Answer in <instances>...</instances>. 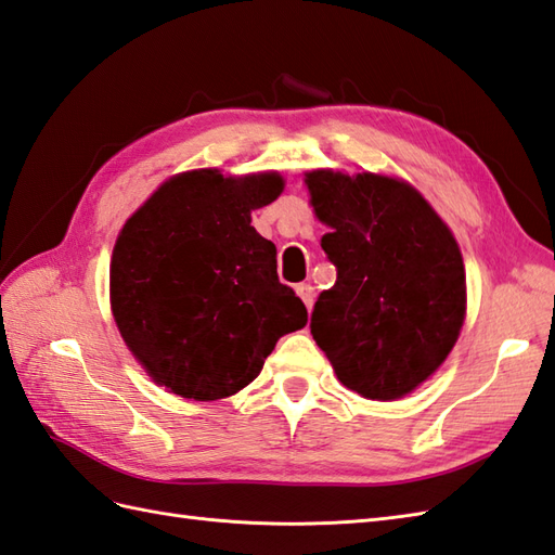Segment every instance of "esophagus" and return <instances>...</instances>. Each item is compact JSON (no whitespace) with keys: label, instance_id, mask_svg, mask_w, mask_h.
I'll use <instances>...</instances> for the list:
<instances>
[{"label":"esophagus","instance_id":"esophagus-1","mask_svg":"<svg viewBox=\"0 0 555 555\" xmlns=\"http://www.w3.org/2000/svg\"><path fill=\"white\" fill-rule=\"evenodd\" d=\"M295 293L300 295V300L307 305V309H312V305H314V288L309 286V283H298V286H295Z\"/></svg>","mask_w":555,"mask_h":555}]
</instances>
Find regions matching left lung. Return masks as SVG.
Wrapping results in <instances>:
<instances>
[{
	"label": "left lung",
	"mask_w": 555,
	"mask_h": 555,
	"mask_svg": "<svg viewBox=\"0 0 555 555\" xmlns=\"http://www.w3.org/2000/svg\"><path fill=\"white\" fill-rule=\"evenodd\" d=\"M305 184L338 272L314 302L312 336L345 388L404 397L444 362L463 326L466 272L452 231L390 177L317 170Z\"/></svg>",
	"instance_id": "8db88e82"
}]
</instances>
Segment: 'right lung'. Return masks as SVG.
I'll list each match as a JSON object with an SVG mask.
<instances>
[{"instance_id":"obj_1","label":"right lung","mask_w":555,"mask_h":555,"mask_svg":"<svg viewBox=\"0 0 555 555\" xmlns=\"http://www.w3.org/2000/svg\"><path fill=\"white\" fill-rule=\"evenodd\" d=\"M279 175L172 177L127 219L111 260V307L158 385L196 402L246 388L307 309L279 281L276 248L250 212L276 201Z\"/></svg>"}]
</instances>
